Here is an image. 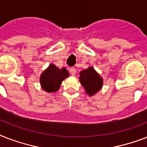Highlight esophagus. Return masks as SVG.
<instances>
[{"instance_id":"obj_1","label":"esophagus","mask_w":147,"mask_h":147,"mask_svg":"<svg viewBox=\"0 0 147 147\" xmlns=\"http://www.w3.org/2000/svg\"><path fill=\"white\" fill-rule=\"evenodd\" d=\"M69 71H70V73H71L72 76H75L76 74V68H71V69H69Z\"/></svg>"}]
</instances>
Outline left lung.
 <instances>
[{"label":"left lung","mask_w":147,"mask_h":147,"mask_svg":"<svg viewBox=\"0 0 147 147\" xmlns=\"http://www.w3.org/2000/svg\"><path fill=\"white\" fill-rule=\"evenodd\" d=\"M79 82L90 96L99 92L103 85L102 78L92 66L80 71Z\"/></svg>","instance_id":"obj_1"}]
</instances>
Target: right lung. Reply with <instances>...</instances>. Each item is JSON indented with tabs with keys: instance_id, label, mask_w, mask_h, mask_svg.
Listing matches in <instances>:
<instances>
[{
	"instance_id": "obj_1",
	"label": "right lung",
	"mask_w": 147,
	"mask_h": 147,
	"mask_svg": "<svg viewBox=\"0 0 147 147\" xmlns=\"http://www.w3.org/2000/svg\"><path fill=\"white\" fill-rule=\"evenodd\" d=\"M69 76L66 69H59L55 65L50 64L40 76V85L45 92L50 93L59 89L62 81Z\"/></svg>"
}]
</instances>
